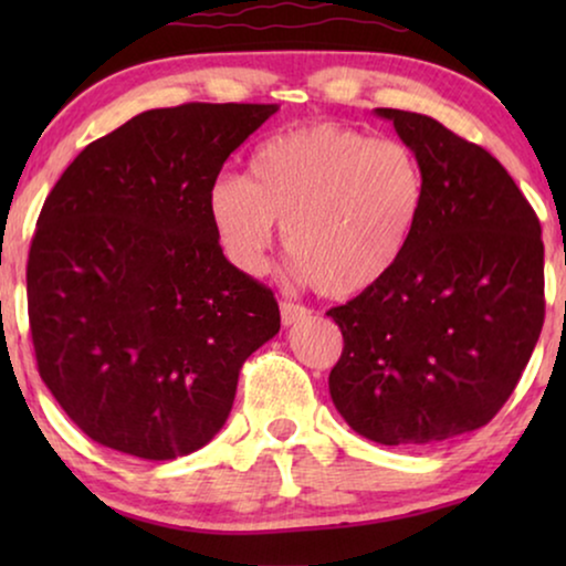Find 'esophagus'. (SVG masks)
Wrapping results in <instances>:
<instances>
[{
    "mask_svg": "<svg viewBox=\"0 0 566 566\" xmlns=\"http://www.w3.org/2000/svg\"><path fill=\"white\" fill-rule=\"evenodd\" d=\"M308 314H312V308H306L301 304H291V301H281L283 327H291V324H298V322L308 319Z\"/></svg>",
    "mask_w": 566,
    "mask_h": 566,
    "instance_id": "34e87169",
    "label": "esophagus"
}]
</instances>
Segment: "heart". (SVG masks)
<instances>
[{"instance_id": "heart-1", "label": "heart", "mask_w": 566, "mask_h": 566, "mask_svg": "<svg viewBox=\"0 0 566 566\" xmlns=\"http://www.w3.org/2000/svg\"><path fill=\"white\" fill-rule=\"evenodd\" d=\"M424 196V169L407 144L312 123L268 138L252 154L250 177H216L208 216L239 273H265L275 223H283V244L301 281L324 296L347 298L399 265Z\"/></svg>"}]
</instances>
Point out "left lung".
Segmentation results:
<instances>
[{"mask_svg":"<svg viewBox=\"0 0 566 566\" xmlns=\"http://www.w3.org/2000/svg\"><path fill=\"white\" fill-rule=\"evenodd\" d=\"M424 169L428 196L389 277L329 308L345 347L337 412L381 446L484 428L521 381L544 327L538 216L482 146L420 113L376 107Z\"/></svg>","mask_w":566,"mask_h":566,"instance_id":"obj_1","label":"left lung"}]
</instances>
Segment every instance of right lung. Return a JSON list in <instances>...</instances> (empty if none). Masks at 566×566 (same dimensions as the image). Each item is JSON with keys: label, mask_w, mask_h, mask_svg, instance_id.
<instances>
[{"label": "right lung", "mask_w": 566, "mask_h": 566, "mask_svg": "<svg viewBox=\"0 0 566 566\" xmlns=\"http://www.w3.org/2000/svg\"><path fill=\"white\" fill-rule=\"evenodd\" d=\"M277 105L146 111L45 198L28 258L38 374L95 443L146 461L203 448L239 370L281 329L273 291L223 258L208 190Z\"/></svg>", "instance_id": "right-lung-1"}]
</instances>
